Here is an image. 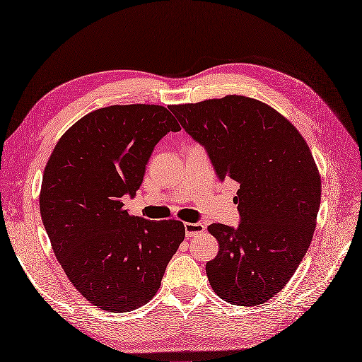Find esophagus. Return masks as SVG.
I'll list each match as a JSON object with an SVG mask.
<instances>
[{"instance_id": "1", "label": "esophagus", "mask_w": 362, "mask_h": 362, "mask_svg": "<svg viewBox=\"0 0 362 362\" xmlns=\"http://www.w3.org/2000/svg\"><path fill=\"white\" fill-rule=\"evenodd\" d=\"M185 235L187 237H194L204 231V223L202 222H185Z\"/></svg>"}]
</instances>
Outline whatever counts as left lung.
<instances>
[{
  "mask_svg": "<svg viewBox=\"0 0 362 362\" xmlns=\"http://www.w3.org/2000/svg\"><path fill=\"white\" fill-rule=\"evenodd\" d=\"M182 128L209 153L221 180L240 184L237 230L211 223L218 240L206 274L228 303L256 306L288 283L317 226L321 177L306 141L265 103L226 95L170 107Z\"/></svg>",
  "mask_w": 362,
  "mask_h": 362,
  "instance_id": "left-lung-1",
  "label": "left lung"
}]
</instances>
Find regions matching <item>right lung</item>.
Instances as JSON below:
<instances>
[{
    "instance_id": "1",
    "label": "right lung",
    "mask_w": 362,
    "mask_h": 362,
    "mask_svg": "<svg viewBox=\"0 0 362 362\" xmlns=\"http://www.w3.org/2000/svg\"><path fill=\"white\" fill-rule=\"evenodd\" d=\"M181 127L158 105H115L81 117L45 165L40 211L69 281L94 306L129 313L158 293L184 240L181 221L129 215L150 154Z\"/></svg>"
}]
</instances>
